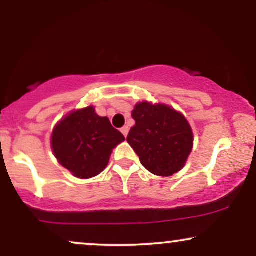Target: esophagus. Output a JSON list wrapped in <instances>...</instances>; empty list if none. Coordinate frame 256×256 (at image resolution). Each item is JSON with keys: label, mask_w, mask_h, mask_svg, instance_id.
Here are the masks:
<instances>
[{"label": "esophagus", "mask_w": 256, "mask_h": 256, "mask_svg": "<svg viewBox=\"0 0 256 256\" xmlns=\"http://www.w3.org/2000/svg\"><path fill=\"white\" fill-rule=\"evenodd\" d=\"M128 130H130V128H128V126H124V128H120V131H122V134H124L125 137L128 136Z\"/></svg>", "instance_id": "esophagus-1"}]
</instances>
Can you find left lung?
<instances>
[{
  "mask_svg": "<svg viewBox=\"0 0 256 256\" xmlns=\"http://www.w3.org/2000/svg\"><path fill=\"white\" fill-rule=\"evenodd\" d=\"M136 124L128 140L140 164L155 176L170 177L183 168L194 144L185 116L168 106L140 102L132 110Z\"/></svg>",
  "mask_w": 256,
  "mask_h": 256,
  "instance_id": "1",
  "label": "left lung"
}]
</instances>
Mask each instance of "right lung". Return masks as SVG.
Returning a JSON list of instances; mask_svg holds the SVG:
<instances>
[{
  "label": "right lung",
  "instance_id": "obj_1",
  "mask_svg": "<svg viewBox=\"0 0 256 256\" xmlns=\"http://www.w3.org/2000/svg\"><path fill=\"white\" fill-rule=\"evenodd\" d=\"M125 137L107 116H98L92 106L70 113L52 130L55 158L74 177L92 178L106 168L112 150Z\"/></svg>",
  "mask_w": 256,
  "mask_h": 256
}]
</instances>
